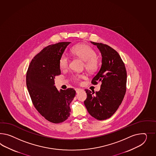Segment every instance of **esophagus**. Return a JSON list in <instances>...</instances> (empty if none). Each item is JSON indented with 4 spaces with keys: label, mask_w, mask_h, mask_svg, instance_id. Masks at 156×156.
<instances>
[{
    "label": "esophagus",
    "mask_w": 156,
    "mask_h": 156,
    "mask_svg": "<svg viewBox=\"0 0 156 156\" xmlns=\"http://www.w3.org/2000/svg\"><path fill=\"white\" fill-rule=\"evenodd\" d=\"M83 91L82 89H79V88H77V89H76V93H79L80 92H81V91Z\"/></svg>",
    "instance_id": "obj_1"
}]
</instances>
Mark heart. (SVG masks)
<instances>
[{"label":"heart","instance_id":"heart-1","mask_svg":"<svg viewBox=\"0 0 156 156\" xmlns=\"http://www.w3.org/2000/svg\"><path fill=\"white\" fill-rule=\"evenodd\" d=\"M72 53L84 61V67L89 72L96 71L98 68V61L97 58V54L93 49L86 45L80 44L73 47ZM69 64V58L66 54H63L59 58V67L65 69ZM81 77V76H75L76 80Z\"/></svg>","mask_w":156,"mask_h":156}]
</instances>
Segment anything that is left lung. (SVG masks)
Masks as SVG:
<instances>
[{
    "label": "left lung",
    "instance_id": "1",
    "mask_svg": "<svg viewBox=\"0 0 156 156\" xmlns=\"http://www.w3.org/2000/svg\"><path fill=\"white\" fill-rule=\"evenodd\" d=\"M101 53V65L93 78V84L101 82L99 91L85 90L84 104L90 115L99 120L111 118L122 102L126 92V72L120 55L111 47L91 41Z\"/></svg>",
    "mask_w": 156,
    "mask_h": 156
}]
</instances>
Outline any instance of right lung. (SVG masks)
<instances>
[{
    "instance_id": "1",
    "label": "right lung",
    "mask_w": 156,
    "mask_h": 156,
    "mask_svg": "<svg viewBox=\"0 0 156 156\" xmlns=\"http://www.w3.org/2000/svg\"><path fill=\"white\" fill-rule=\"evenodd\" d=\"M70 42H59L44 48L32 59L26 76L27 87L34 107L47 120L65 121L70 116V104L76 95L73 89L58 90L55 76L61 74L59 61Z\"/></svg>"
}]
</instances>
